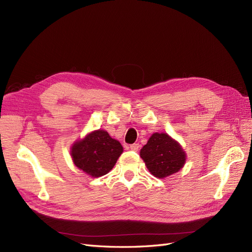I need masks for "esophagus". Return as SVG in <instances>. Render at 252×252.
Returning a JSON list of instances; mask_svg holds the SVG:
<instances>
[{"label":"esophagus","instance_id":"esophagus-1","mask_svg":"<svg viewBox=\"0 0 252 252\" xmlns=\"http://www.w3.org/2000/svg\"><path fill=\"white\" fill-rule=\"evenodd\" d=\"M139 148H140V144H132V145H130V149L132 151H138Z\"/></svg>","mask_w":252,"mask_h":252}]
</instances>
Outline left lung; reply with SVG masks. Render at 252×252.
I'll use <instances>...</instances> for the list:
<instances>
[{"label": "left lung", "instance_id": "obj_1", "mask_svg": "<svg viewBox=\"0 0 252 252\" xmlns=\"http://www.w3.org/2000/svg\"><path fill=\"white\" fill-rule=\"evenodd\" d=\"M147 169L156 178L164 179L180 171L186 163V152L167 133L155 132L140 151Z\"/></svg>", "mask_w": 252, "mask_h": 252}]
</instances>
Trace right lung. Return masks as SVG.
<instances>
[{
  "mask_svg": "<svg viewBox=\"0 0 252 252\" xmlns=\"http://www.w3.org/2000/svg\"><path fill=\"white\" fill-rule=\"evenodd\" d=\"M123 154V146L107 131L97 129L75 141L70 148L73 164L91 178L107 174Z\"/></svg>",
  "mask_w": 252,
  "mask_h": 252,
  "instance_id": "obj_1",
  "label": "right lung"
}]
</instances>
